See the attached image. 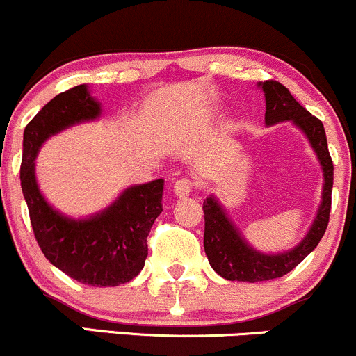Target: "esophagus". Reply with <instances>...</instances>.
Instances as JSON below:
<instances>
[{
  "mask_svg": "<svg viewBox=\"0 0 356 356\" xmlns=\"http://www.w3.org/2000/svg\"><path fill=\"white\" fill-rule=\"evenodd\" d=\"M191 189H193V182L189 179H179L174 184V194L179 200H184L191 194Z\"/></svg>",
  "mask_w": 356,
  "mask_h": 356,
  "instance_id": "34e87169",
  "label": "esophagus"
}]
</instances>
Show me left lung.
Segmentation results:
<instances>
[{"label": "left lung", "mask_w": 356, "mask_h": 356, "mask_svg": "<svg viewBox=\"0 0 356 356\" xmlns=\"http://www.w3.org/2000/svg\"><path fill=\"white\" fill-rule=\"evenodd\" d=\"M257 87L263 90L264 100H266V114H264L266 126L288 121L304 133L323 170V194H321V204L317 208L316 218L305 237L291 249L275 254L254 249L245 241L237 225L232 222L218 197L209 194L203 203L204 252L211 268L222 278L230 280V282H268V280L282 278L283 275L290 273L319 244L327 228L329 211H331L334 168H332V160L329 155L323 122L314 118L309 111H305L291 97L288 88L278 81H259Z\"/></svg>", "instance_id": "obj_1"}]
</instances>
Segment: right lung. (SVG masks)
Returning <instances> with one entry per match:
<instances>
[{
  "mask_svg": "<svg viewBox=\"0 0 356 356\" xmlns=\"http://www.w3.org/2000/svg\"><path fill=\"white\" fill-rule=\"evenodd\" d=\"M100 115L102 106L88 85L66 90L47 102L24 131L20 182L33 235L52 266L85 285L118 286L145 266L147 237L163 209V179L129 186L107 208L74 218L52 207L35 175L39 149L51 136Z\"/></svg>",
  "mask_w": 356,
  "mask_h": 356,
  "instance_id": "add662e5",
  "label": "right lung"
}]
</instances>
